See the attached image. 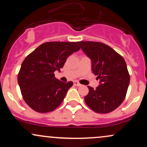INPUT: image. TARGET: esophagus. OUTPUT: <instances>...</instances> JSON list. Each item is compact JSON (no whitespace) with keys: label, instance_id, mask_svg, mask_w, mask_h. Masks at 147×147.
I'll return each mask as SVG.
<instances>
[{"label":"esophagus","instance_id":"34e87169","mask_svg":"<svg viewBox=\"0 0 147 147\" xmlns=\"http://www.w3.org/2000/svg\"><path fill=\"white\" fill-rule=\"evenodd\" d=\"M74 85L76 86H81L82 84H79L78 82H77V81H75V82H74Z\"/></svg>","mask_w":147,"mask_h":147}]
</instances>
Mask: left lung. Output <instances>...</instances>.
<instances>
[{
	"instance_id": "left-lung-1",
	"label": "left lung",
	"mask_w": 147,
	"mask_h": 147,
	"mask_svg": "<svg viewBox=\"0 0 147 147\" xmlns=\"http://www.w3.org/2000/svg\"><path fill=\"white\" fill-rule=\"evenodd\" d=\"M77 43L90 58L92 71L99 85L89 92L85 102L98 113H108L120 106L125 98L130 76L124 58L109 45L99 42L79 41Z\"/></svg>"
}]
</instances>
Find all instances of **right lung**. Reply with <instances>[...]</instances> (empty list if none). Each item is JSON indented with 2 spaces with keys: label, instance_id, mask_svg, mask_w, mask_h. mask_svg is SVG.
<instances>
[{
  "label": "right lung",
  "instance_id": "obj_1",
  "mask_svg": "<svg viewBox=\"0 0 147 147\" xmlns=\"http://www.w3.org/2000/svg\"><path fill=\"white\" fill-rule=\"evenodd\" d=\"M79 49L77 42H47L26 57L18 83L23 99L32 109L48 113L61 104L73 83L59 80L54 72L60 71L67 58Z\"/></svg>",
  "mask_w": 147,
  "mask_h": 147
}]
</instances>
